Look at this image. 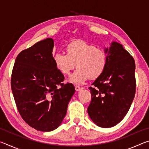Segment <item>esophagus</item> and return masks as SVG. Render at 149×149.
<instances>
[{"label":"esophagus","instance_id":"esophagus-1","mask_svg":"<svg viewBox=\"0 0 149 149\" xmlns=\"http://www.w3.org/2000/svg\"><path fill=\"white\" fill-rule=\"evenodd\" d=\"M75 91H80L81 89V87H79V86H78V85H75Z\"/></svg>","mask_w":149,"mask_h":149}]
</instances>
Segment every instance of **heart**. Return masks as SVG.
Returning a JSON list of instances; mask_svg holds the SVG:
<instances>
[{
	"label": "heart",
	"mask_w": 149,
	"mask_h": 149,
	"mask_svg": "<svg viewBox=\"0 0 149 149\" xmlns=\"http://www.w3.org/2000/svg\"><path fill=\"white\" fill-rule=\"evenodd\" d=\"M67 54L58 52L54 56V64L64 75H68L77 66V70L70 78V81L82 84L88 78L95 79L104 72L108 54L102 48L84 41L71 42L65 48Z\"/></svg>",
	"instance_id": "b5f03b06"
}]
</instances>
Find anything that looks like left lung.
Segmentation results:
<instances>
[{
    "label": "left lung",
    "instance_id": "8db88e82",
    "mask_svg": "<svg viewBox=\"0 0 149 149\" xmlns=\"http://www.w3.org/2000/svg\"><path fill=\"white\" fill-rule=\"evenodd\" d=\"M107 65L89 89L91 101L87 108L91 119L100 127L117 125L130 110L135 97V64L123 46L113 41L104 49Z\"/></svg>",
    "mask_w": 149,
    "mask_h": 149
}]
</instances>
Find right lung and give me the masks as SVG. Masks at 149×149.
<instances>
[{
	"label": "right lung",
	"mask_w": 149,
	"mask_h": 149,
	"mask_svg": "<svg viewBox=\"0 0 149 149\" xmlns=\"http://www.w3.org/2000/svg\"><path fill=\"white\" fill-rule=\"evenodd\" d=\"M54 41L47 38L25 49L16 57L11 88L19 114L27 124L41 132H51L61 124L75 93L52 55Z\"/></svg>",
	"instance_id": "add662e5"
}]
</instances>
